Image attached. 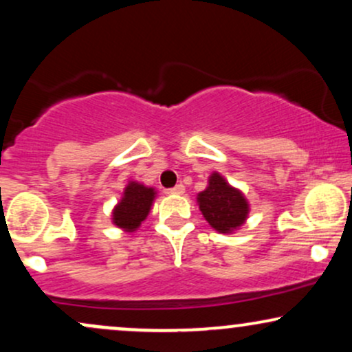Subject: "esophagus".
I'll use <instances>...</instances> for the list:
<instances>
[{
    "mask_svg": "<svg viewBox=\"0 0 352 352\" xmlns=\"http://www.w3.org/2000/svg\"><path fill=\"white\" fill-rule=\"evenodd\" d=\"M185 192V187L182 184H179V185H175V187L173 188H168V193H173V195H182V193Z\"/></svg>",
    "mask_w": 352,
    "mask_h": 352,
    "instance_id": "1",
    "label": "esophagus"
}]
</instances>
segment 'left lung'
I'll list each match as a JSON object with an SVG mask.
<instances>
[{
	"mask_svg": "<svg viewBox=\"0 0 352 352\" xmlns=\"http://www.w3.org/2000/svg\"><path fill=\"white\" fill-rule=\"evenodd\" d=\"M201 215L220 233H232L248 218V201L240 190L232 187L220 173H212L208 187L197 197Z\"/></svg>",
	"mask_w": 352,
	"mask_h": 352,
	"instance_id": "8db88e82",
	"label": "left lung"
}]
</instances>
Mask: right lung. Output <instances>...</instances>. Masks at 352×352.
I'll use <instances>...</instances> for the list:
<instances>
[{
	"label": "right lung",
	"instance_id": "right-lung-1",
	"mask_svg": "<svg viewBox=\"0 0 352 352\" xmlns=\"http://www.w3.org/2000/svg\"><path fill=\"white\" fill-rule=\"evenodd\" d=\"M155 190L139 182H129L124 190V197L112 212V221L125 232H135L151 212Z\"/></svg>",
	"mask_w": 352,
	"mask_h": 352
}]
</instances>
